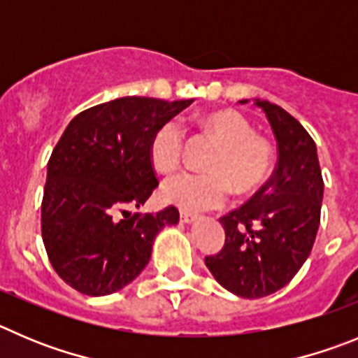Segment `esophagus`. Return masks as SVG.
<instances>
[{
  "label": "esophagus",
  "mask_w": 358,
  "mask_h": 358,
  "mask_svg": "<svg viewBox=\"0 0 358 358\" xmlns=\"http://www.w3.org/2000/svg\"><path fill=\"white\" fill-rule=\"evenodd\" d=\"M180 219H182V223L191 224L194 223V221H198V215L191 214V212H180Z\"/></svg>",
  "instance_id": "esophagus-1"
}]
</instances>
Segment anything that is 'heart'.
I'll use <instances>...</instances> for the list:
<instances>
[{
  "label": "heart",
  "mask_w": 358,
  "mask_h": 358,
  "mask_svg": "<svg viewBox=\"0 0 358 358\" xmlns=\"http://www.w3.org/2000/svg\"><path fill=\"white\" fill-rule=\"evenodd\" d=\"M205 127L221 144L207 175L182 171L162 183L167 203L187 212H201L224 205L231 185L239 194H251L267 180L273 167L271 146L260 137L243 114L217 110L205 117ZM185 130L178 121H167L151 137L150 155L162 173L173 171L183 155Z\"/></svg>",
  "instance_id": "obj_1"
}]
</instances>
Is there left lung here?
<instances>
[{"label": "left lung", "mask_w": 358, "mask_h": 358, "mask_svg": "<svg viewBox=\"0 0 358 358\" xmlns=\"http://www.w3.org/2000/svg\"><path fill=\"white\" fill-rule=\"evenodd\" d=\"M253 105L266 114L275 134L276 169L250 201L219 219L227 234L224 246L205 259L217 283L248 299L285 287L308 259L324 189L308 131L275 103L253 99Z\"/></svg>", "instance_id": "1"}]
</instances>
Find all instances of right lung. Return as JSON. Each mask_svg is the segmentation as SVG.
Listing matches in <instances>:
<instances>
[{
    "mask_svg": "<svg viewBox=\"0 0 358 358\" xmlns=\"http://www.w3.org/2000/svg\"><path fill=\"white\" fill-rule=\"evenodd\" d=\"M194 99L124 96L76 115L48 162L43 241L57 275L87 296H107L148 266L153 241L180 219L175 207L131 214L159 187L150 144Z\"/></svg>",
    "mask_w": 358,
    "mask_h": 358,
    "instance_id": "add662e5",
    "label": "right lung"
}]
</instances>
